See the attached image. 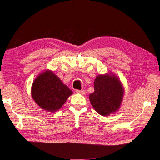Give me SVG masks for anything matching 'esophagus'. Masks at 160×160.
Listing matches in <instances>:
<instances>
[{
    "label": "esophagus",
    "instance_id": "esophagus-1",
    "mask_svg": "<svg viewBox=\"0 0 160 160\" xmlns=\"http://www.w3.org/2000/svg\"><path fill=\"white\" fill-rule=\"evenodd\" d=\"M75 92L77 93H80V94H85V91L83 90H83H79V89H77Z\"/></svg>",
    "mask_w": 160,
    "mask_h": 160
}]
</instances>
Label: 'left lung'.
Listing matches in <instances>:
<instances>
[{"mask_svg": "<svg viewBox=\"0 0 160 160\" xmlns=\"http://www.w3.org/2000/svg\"><path fill=\"white\" fill-rule=\"evenodd\" d=\"M94 92L89 94V100L94 109L101 115L107 116L120 107L123 88L115 76H97L93 83Z\"/></svg>", "mask_w": 160, "mask_h": 160, "instance_id": "8db88e82", "label": "left lung"}]
</instances>
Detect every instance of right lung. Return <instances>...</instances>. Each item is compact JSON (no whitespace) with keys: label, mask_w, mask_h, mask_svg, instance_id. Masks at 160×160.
Wrapping results in <instances>:
<instances>
[{"label":"right lung","mask_w":160,"mask_h":160,"mask_svg":"<svg viewBox=\"0 0 160 160\" xmlns=\"http://www.w3.org/2000/svg\"><path fill=\"white\" fill-rule=\"evenodd\" d=\"M31 93L38 106L53 112L60 109L72 92L53 72L47 71L34 81Z\"/></svg>","instance_id":"add662e5"}]
</instances>
